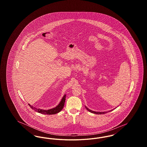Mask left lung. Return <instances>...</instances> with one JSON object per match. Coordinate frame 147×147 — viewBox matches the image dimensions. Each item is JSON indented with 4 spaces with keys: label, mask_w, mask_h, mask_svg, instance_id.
I'll list each match as a JSON object with an SVG mask.
<instances>
[{
    "label": "left lung",
    "mask_w": 147,
    "mask_h": 147,
    "mask_svg": "<svg viewBox=\"0 0 147 147\" xmlns=\"http://www.w3.org/2000/svg\"><path fill=\"white\" fill-rule=\"evenodd\" d=\"M85 108L88 110V111H89V112H91V113H95V114H98V115H101V114H104L105 113H106V112H108L107 111H106V112H96V111H92L91 110H90V109H89L88 107H86V106H85ZM113 110H110V111H109V112H110V111H112Z\"/></svg>",
    "instance_id": "obj_1"
}]
</instances>
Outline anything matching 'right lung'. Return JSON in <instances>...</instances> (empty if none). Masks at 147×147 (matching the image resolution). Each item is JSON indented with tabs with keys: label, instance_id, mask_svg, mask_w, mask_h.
<instances>
[{
	"label": "right lung",
	"instance_id": "obj_1",
	"mask_svg": "<svg viewBox=\"0 0 147 147\" xmlns=\"http://www.w3.org/2000/svg\"><path fill=\"white\" fill-rule=\"evenodd\" d=\"M65 97H66V95H64L63 96L62 98L61 102H59V104L57 105L56 107L51 109H49V110H47L35 108V107H33L32 106L30 105L29 104H28V105L30 106V107L32 110H34L35 111H36L37 112L42 113V114H45V115H54V114H56V113H57L60 112L63 109V107L64 106L65 101Z\"/></svg>",
	"mask_w": 147,
	"mask_h": 147
}]
</instances>
